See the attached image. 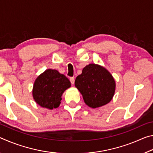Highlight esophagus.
<instances>
[{"mask_svg":"<svg viewBox=\"0 0 153 153\" xmlns=\"http://www.w3.org/2000/svg\"><path fill=\"white\" fill-rule=\"evenodd\" d=\"M70 82L72 84H74L75 83V78L74 77H70Z\"/></svg>","mask_w":153,"mask_h":153,"instance_id":"34e87169","label":"esophagus"}]
</instances>
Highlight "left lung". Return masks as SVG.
<instances>
[{
  "label": "left lung",
  "instance_id": "obj_1",
  "mask_svg": "<svg viewBox=\"0 0 153 153\" xmlns=\"http://www.w3.org/2000/svg\"><path fill=\"white\" fill-rule=\"evenodd\" d=\"M75 86L81 93L84 102L95 108L107 105L114 96L115 82L105 67L89 64L75 80Z\"/></svg>",
  "mask_w": 153,
  "mask_h": 153
}]
</instances>
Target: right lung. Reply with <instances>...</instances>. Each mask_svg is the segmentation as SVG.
Here are the masks:
<instances>
[{"label":"right lung","mask_w":153,"mask_h":153,"mask_svg":"<svg viewBox=\"0 0 153 153\" xmlns=\"http://www.w3.org/2000/svg\"><path fill=\"white\" fill-rule=\"evenodd\" d=\"M69 87L71 82L65 75L56 69H46L35 80L33 98L42 107L53 109L59 107L62 94Z\"/></svg>","instance_id":"1"}]
</instances>
